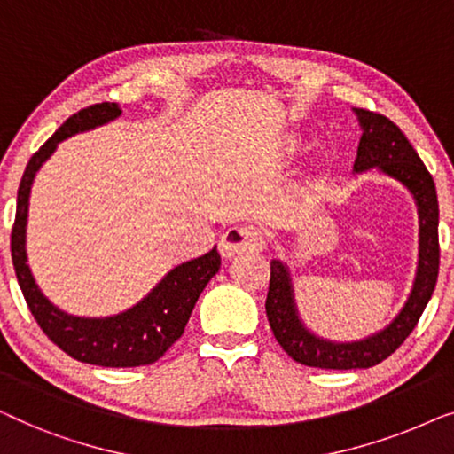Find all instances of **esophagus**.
<instances>
[{
	"instance_id": "esophagus-1",
	"label": "esophagus",
	"mask_w": 454,
	"mask_h": 454,
	"mask_svg": "<svg viewBox=\"0 0 454 454\" xmlns=\"http://www.w3.org/2000/svg\"><path fill=\"white\" fill-rule=\"evenodd\" d=\"M265 247V236L254 226H236L230 228L220 240L222 257L232 259L236 254L261 251Z\"/></svg>"
}]
</instances>
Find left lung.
Returning <instances> with one entry per match:
<instances>
[{
    "mask_svg": "<svg viewBox=\"0 0 454 454\" xmlns=\"http://www.w3.org/2000/svg\"><path fill=\"white\" fill-rule=\"evenodd\" d=\"M362 127L360 145L354 162L356 172L379 168L385 175L397 178L411 191L419 214V261L418 276L407 302L395 321L379 333L352 343L327 341L317 337L300 321L296 302H294L292 279L288 267L271 261L270 292H267L265 310L271 331L279 346L292 360L312 368L352 370L370 368L387 360L403 343L419 321L427 300L436 288L440 245H438V197L436 184L427 172L410 139L391 119L366 108H354Z\"/></svg>",
    "mask_w": 454,
    "mask_h": 454,
    "instance_id": "left-lung-1",
    "label": "left lung"
}]
</instances>
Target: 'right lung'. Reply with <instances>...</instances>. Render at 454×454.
Masks as SVG:
<instances>
[{
	"instance_id": "add662e5",
	"label": "right lung",
	"mask_w": 454,
	"mask_h": 454,
	"mask_svg": "<svg viewBox=\"0 0 454 454\" xmlns=\"http://www.w3.org/2000/svg\"><path fill=\"white\" fill-rule=\"evenodd\" d=\"M119 114L121 108L117 102H100V105L82 108L35 152L18 187L16 220L12 228L10 247L24 300L36 318L38 327L57 348H61L74 360L86 364L106 368H133L160 360L166 349L183 335L197 298L220 270L218 248L214 247L203 257L176 265L133 309L102 318L74 317L51 304L38 290L27 263L28 197L36 170L63 139L105 125L117 119Z\"/></svg>"
}]
</instances>
